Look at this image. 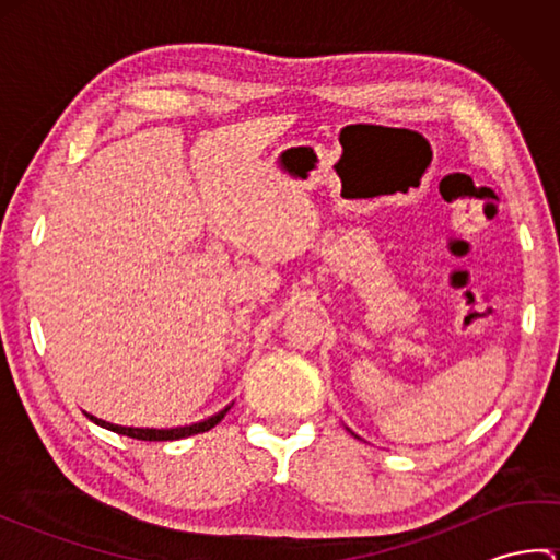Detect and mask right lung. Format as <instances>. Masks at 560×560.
<instances>
[{"label": "right lung", "mask_w": 560, "mask_h": 560, "mask_svg": "<svg viewBox=\"0 0 560 560\" xmlns=\"http://www.w3.org/2000/svg\"><path fill=\"white\" fill-rule=\"evenodd\" d=\"M231 407H225L223 411H219L217 416H211V419L201 421V423H192V425H183V428H171V431H156V428H125V425H113L108 421H101L96 416L86 413L93 423H98L103 428H110V431L127 435V438H135V440H149V443H159V440H180L187 435H195V433H205L209 428H213L217 423H221V419L225 413H229Z\"/></svg>", "instance_id": "obj_1"}]
</instances>
